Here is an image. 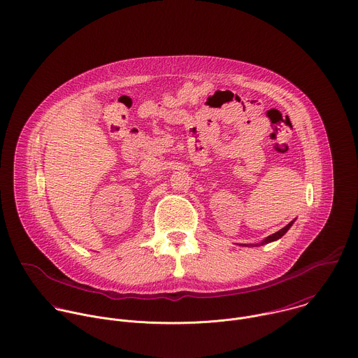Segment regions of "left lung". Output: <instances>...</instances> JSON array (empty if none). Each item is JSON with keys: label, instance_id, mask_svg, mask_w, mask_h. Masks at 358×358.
Wrapping results in <instances>:
<instances>
[{"label": "left lung", "instance_id": "obj_1", "mask_svg": "<svg viewBox=\"0 0 358 358\" xmlns=\"http://www.w3.org/2000/svg\"><path fill=\"white\" fill-rule=\"evenodd\" d=\"M292 224H294V221H291L289 224H287V225H285L282 229L277 231L275 234H271L270 236H267V238H266L263 242H260L259 245H266V243H268V242H273V241H277V239H280V238H281V236H282V235H284V234H285V232H287V231L291 228V225H292ZM256 246H257V245H256Z\"/></svg>", "mask_w": 358, "mask_h": 358}]
</instances>
